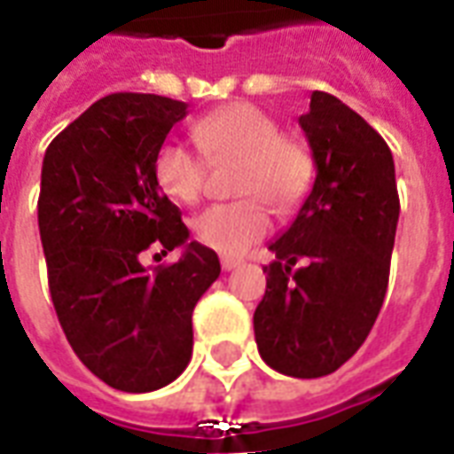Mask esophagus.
<instances>
[{
  "instance_id": "34e87169",
  "label": "esophagus",
  "mask_w": 454,
  "mask_h": 454,
  "mask_svg": "<svg viewBox=\"0 0 454 454\" xmlns=\"http://www.w3.org/2000/svg\"><path fill=\"white\" fill-rule=\"evenodd\" d=\"M240 265H243V260H238V257H221V267H223V270H236V267Z\"/></svg>"
}]
</instances>
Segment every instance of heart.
Segmentation results:
<instances>
[{"label": "heart", "mask_w": 454, "mask_h": 454, "mask_svg": "<svg viewBox=\"0 0 454 454\" xmlns=\"http://www.w3.org/2000/svg\"><path fill=\"white\" fill-rule=\"evenodd\" d=\"M192 138L208 162L238 160L233 189L238 201L211 204L199 211L192 228L199 243L221 255H243L267 236L272 204L279 214L294 211L314 182V155L304 140L282 133L277 119L253 104H228L201 116ZM158 187L175 201L194 204L207 189V160L182 143H162L153 160Z\"/></svg>", "instance_id": "1"}]
</instances>
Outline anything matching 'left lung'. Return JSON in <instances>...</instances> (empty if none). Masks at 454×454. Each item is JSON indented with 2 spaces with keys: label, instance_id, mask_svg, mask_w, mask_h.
Listing matches in <instances>:
<instances>
[{
  "label": "left lung",
  "instance_id": "1",
  "mask_svg": "<svg viewBox=\"0 0 454 454\" xmlns=\"http://www.w3.org/2000/svg\"><path fill=\"white\" fill-rule=\"evenodd\" d=\"M316 162L311 194L270 250L257 350L286 377L316 380L360 350L389 285L399 192L389 145L333 94L299 116ZM305 260L299 270L294 265Z\"/></svg>",
  "mask_w": 454,
  "mask_h": 454
}]
</instances>
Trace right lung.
<instances>
[{
    "label": "right lung",
    "instance_id": "obj_1",
    "mask_svg": "<svg viewBox=\"0 0 454 454\" xmlns=\"http://www.w3.org/2000/svg\"><path fill=\"white\" fill-rule=\"evenodd\" d=\"M187 104L119 92L94 102L48 145L38 228L48 286L65 338L87 370L129 394L175 381L192 357V311L221 275L211 247L187 243L182 211L153 160ZM182 245L148 270V249Z\"/></svg>",
    "mask_w": 454,
    "mask_h": 454
}]
</instances>
